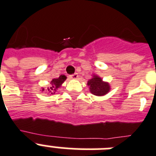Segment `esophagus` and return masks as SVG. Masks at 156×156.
Masks as SVG:
<instances>
[{
    "label": "esophagus",
    "instance_id": "34e87169",
    "mask_svg": "<svg viewBox=\"0 0 156 156\" xmlns=\"http://www.w3.org/2000/svg\"><path fill=\"white\" fill-rule=\"evenodd\" d=\"M70 78H73V79H77V78H78V74H77V73H75V74H72V75L70 76Z\"/></svg>",
    "mask_w": 156,
    "mask_h": 156
}]
</instances>
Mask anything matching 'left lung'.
I'll return each instance as SVG.
<instances>
[{"instance_id": "obj_1", "label": "left lung", "mask_w": 156, "mask_h": 156, "mask_svg": "<svg viewBox=\"0 0 156 156\" xmlns=\"http://www.w3.org/2000/svg\"><path fill=\"white\" fill-rule=\"evenodd\" d=\"M90 93L95 96H104L111 90L110 85L107 82H104L102 78L96 74H93L92 78L87 82Z\"/></svg>"}]
</instances>
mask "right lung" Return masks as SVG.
Instances as JSON below:
<instances>
[{"mask_svg": "<svg viewBox=\"0 0 156 156\" xmlns=\"http://www.w3.org/2000/svg\"><path fill=\"white\" fill-rule=\"evenodd\" d=\"M66 76H65L64 74H61L58 78H54L51 81L49 87H48L46 90H44V88H42V90H40L48 93V94H55L56 90H58L59 87H61L62 84L66 81Z\"/></svg>", "mask_w": 156, "mask_h": 156, "instance_id": "add662e5", "label": "right lung"}]
</instances>
